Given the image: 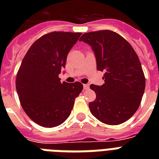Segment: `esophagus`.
<instances>
[{
    "label": "esophagus",
    "mask_w": 159,
    "mask_h": 159,
    "mask_svg": "<svg viewBox=\"0 0 159 159\" xmlns=\"http://www.w3.org/2000/svg\"><path fill=\"white\" fill-rule=\"evenodd\" d=\"M83 88H84L85 90L89 89V85H88V84H84V85H83Z\"/></svg>",
    "instance_id": "1"
}]
</instances>
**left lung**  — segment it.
<instances>
[{
	"mask_svg": "<svg viewBox=\"0 0 159 159\" xmlns=\"http://www.w3.org/2000/svg\"><path fill=\"white\" fill-rule=\"evenodd\" d=\"M79 40L92 46L97 70L105 72L104 84L90 86L97 95L89 103L91 113L106 125L125 122L138 110L145 89L138 55L128 41L108 30L83 34Z\"/></svg>",
	"mask_w": 159,
	"mask_h": 159,
	"instance_id": "8db88e82",
	"label": "left lung"
}]
</instances>
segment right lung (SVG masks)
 <instances>
[{"label":"right lung","instance_id":"right-lung-1","mask_svg":"<svg viewBox=\"0 0 159 159\" xmlns=\"http://www.w3.org/2000/svg\"><path fill=\"white\" fill-rule=\"evenodd\" d=\"M81 34L62 31L46 34L30 46L22 60L16 82L20 102L26 115L43 127L63 123L83 89L81 82H61L58 77Z\"/></svg>","mask_w":159,"mask_h":159}]
</instances>
